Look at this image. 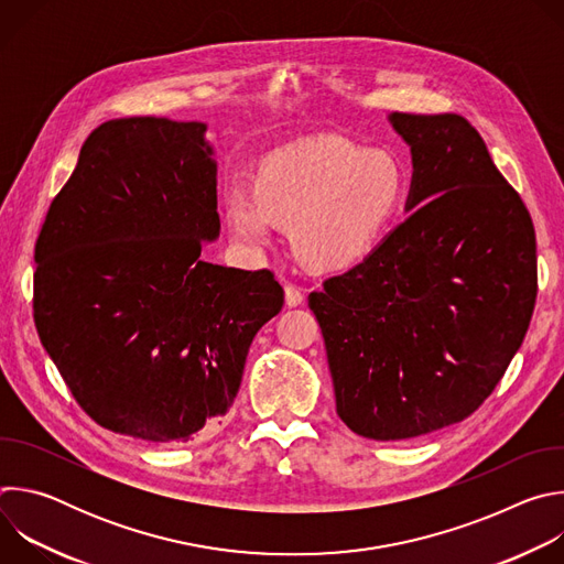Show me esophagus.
Here are the masks:
<instances>
[{"label":"esophagus","instance_id":"1","mask_svg":"<svg viewBox=\"0 0 564 564\" xmlns=\"http://www.w3.org/2000/svg\"><path fill=\"white\" fill-rule=\"evenodd\" d=\"M285 303L288 307H296L303 303V292L294 283H285Z\"/></svg>","mask_w":564,"mask_h":564}]
</instances>
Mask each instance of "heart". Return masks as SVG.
Masks as SVG:
<instances>
[{"mask_svg": "<svg viewBox=\"0 0 564 564\" xmlns=\"http://www.w3.org/2000/svg\"><path fill=\"white\" fill-rule=\"evenodd\" d=\"M411 187V170L397 151L324 138L270 153L257 187L234 183L227 189L225 216L248 250L270 248L285 220L307 265L346 270L381 248Z\"/></svg>", "mask_w": 564, "mask_h": 564, "instance_id": "1", "label": "heart"}]
</instances>
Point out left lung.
I'll return each mask as SVG.
<instances>
[{"label":"left lung","mask_w":564,"mask_h":564,"mask_svg":"<svg viewBox=\"0 0 564 564\" xmlns=\"http://www.w3.org/2000/svg\"><path fill=\"white\" fill-rule=\"evenodd\" d=\"M388 120L411 147L415 212L307 296L337 413L377 442L475 413L522 346L538 292L531 216L475 127L457 113Z\"/></svg>","instance_id":"obj_1"}]
</instances>
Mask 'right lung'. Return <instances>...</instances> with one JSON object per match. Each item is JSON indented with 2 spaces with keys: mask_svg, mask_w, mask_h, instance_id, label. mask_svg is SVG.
Here are the masks:
<instances>
[{
  "mask_svg": "<svg viewBox=\"0 0 564 564\" xmlns=\"http://www.w3.org/2000/svg\"><path fill=\"white\" fill-rule=\"evenodd\" d=\"M205 122L100 124L35 243L33 316L83 411L153 444L212 431L254 335L283 307L270 270L200 259L220 234Z\"/></svg>",
  "mask_w": 564,
  "mask_h": 564,
  "instance_id": "obj_1",
  "label": "right lung"
}]
</instances>
